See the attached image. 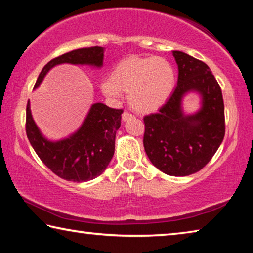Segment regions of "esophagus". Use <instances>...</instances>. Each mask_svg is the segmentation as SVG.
<instances>
[{"label": "esophagus", "instance_id": "1", "mask_svg": "<svg viewBox=\"0 0 253 253\" xmlns=\"http://www.w3.org/2000/svg\"><path fill=\"white\" fill-rule=\"evenodd\" d=\"M132 117H134V115L130 114V113H128V111H124L123 115H122V118H123L124 122H126V121H128V119H130Z\"/></svg>", "mask_w": 253, "mask_h": 253}]
</instances>
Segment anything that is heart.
Segmentation results:
<instances>
[{
    "mask_svg": "<svg viewBox=\"0 0 253 253\" xmlns=\"http://www.w3.org/2000/svg\"><path fill=\"white\" fill-rule=\"evenodd\" d=\"M175 81V70L168 60L131 57L115 66L110 78L101 84V89L110 98H118L122 91L127 92L132 109L148 113L169 99Z\"/></svg>",
    "mask_w": 253,
    "mask_h": 253,
    "instance_id": "1",
    "label": "heart"
}]
</instances>
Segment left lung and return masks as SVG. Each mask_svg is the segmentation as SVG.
I'll list each match as a JSON object with an SVG mask.
<instances>
[{
    "label": "left lung",
    "instance_id": "obj_1",
    "mask_svg": "<svg viewBox=\"0 0 253 253\" xmlns=\"http://www.w3.org/2000/svg\"><path fill=\"white\" fill-rule=\"evenodd\" d=\"M178 66L177 85L158 113L144 117V148L163 173L187 176L202 169L220 147L225 134L222 91L210 68L182 51H173ZM188 91L203 96V108L186 117L181 98Z\"/></svg>",
    "mask_w": 253,
    "mask_h": 253
}]
</instances>
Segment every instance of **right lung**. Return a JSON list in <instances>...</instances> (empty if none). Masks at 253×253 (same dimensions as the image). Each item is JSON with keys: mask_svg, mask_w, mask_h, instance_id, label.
I'll return each mask as SVG.
<instances>
[{"mask_svg": "<svg viewBox=\"0 0 253 253\" xmlns=\"http://www.w3.org/2000/svg\"><path fill=\"white\" fill-rule=\"evenodd\" d=\"M102 60L104 49L101 46L81 48L59 55L43 67L34 88L39 87L46 72L54 66L72 63L101 67ZM123 111L97 102L91 106L78 131L69 138L50 142L41 135L34 123L28 101L25 131L37 155L57 176L77 183L87 182L99 176L113 158L115 138L121 127Z\"/></svg>", "mask_w": 253, "mask_h": 253, "instance_id": "add662e5", "label": "right lung"}]
</instances>
